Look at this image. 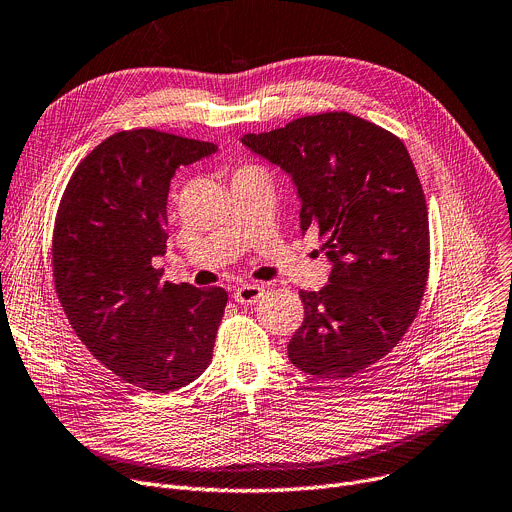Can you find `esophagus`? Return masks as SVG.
Returning a JSON list of instances; mask_svg holds the SVG:
<instances>
[{
	"label": "esophagus",
	"mask_w": 512,
	"mask_h": 512,
	"mask_svg": "<svg viewBox=\"0 0 512 512\" xmlns=\"http://www.w3.org/2000/svg\"><path fill=\"white\" fill-rule=\"evenodd\" d=\"M265 294V290L261 288V286H255V284H243L241 288H236L234 290V300L238 302V304H253V302H257L261 296Z\"/></svg>",
	"instance_id": "34e87169"
}]
</instances>
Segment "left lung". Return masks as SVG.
Returning <instances> with one entry per match:
<instances>
[{
  "instance_id": "8db88e82",
  "label": "left lung",
  "mask_w": 512,
  "mask_h": 512,
  "mask_svg": "<svg viewBox=\"0 0 512 512\" xmlns=\"http://www.w3.org/2000/svg\"><path fill=\"white\" fill-rule=\"evenodd\" d=\"M292 177L300 230L325 236L329 284L300 292L290 362L339 381L387 356L418 315L430 267L426 199L391 131L350 113L300 117L241 140Z\"/></svg>"
}]
</instances>
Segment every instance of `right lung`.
<instances>
[{"label": "right lung", "mask_w": 512, "mask_h": 512, "mask_svg": "<svg viewBox=\"0 0 512 512\" xmlns=\"http://www.w3.org/2000/svg\"><path fill=\"white\" fill-rule=\"evenodd\" d=\"M216 144L156 129L119 131L67 183L53 230L59 302L88 352L150 393L195 381L212 362L224 288L160 282L166 201L179 166Z\"/></svg>", "instance_id": "right-lung-1"}]
</instances>
